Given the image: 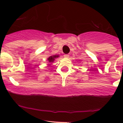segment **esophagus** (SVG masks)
I'll list each match as a JSON object with an SVG mask.
<instances>
[{
	"instance_id": "esophagus-1",
	"label": "esophagus",
	"mask_w": 123,
	"mask_h": 123,
	"mask_svg": "<svg viewBox=\"0 0 123 123\" xmlns=\"http://www.w3.org/2000/svg\"><path fill=\"white\" fill-rule=\"evenodd\" d=\"M64 56L65 57V58H69V55H68V54H65L64 55Z\"/></svg>"
}]
</instances>
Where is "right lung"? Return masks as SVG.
<instances>
[{
  "label": "right lung",
  "mask_w": 123,
  "mask_h": 123,
  "mask_svg": "<svg viewBox=\"0 0 123 123\" xmlns=\"http://www.w3.org/2000/svg\"><path fill=\"white\" fill-rule=\"evenodd\" d=\"M59 55H52V56H49V58L47 59L48 62L49 63V65H50V64H52V62H54V61L55 60V59L59 58Z\"/></svg>",
  "instance_id": "1"
}]
</instances>
